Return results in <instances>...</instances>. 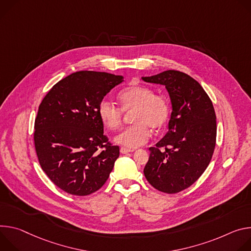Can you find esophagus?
Segmentation results:
<instances>
[{
    "label": "esophagus",
    "mask_w": 251,
    "mask_h": 251,
    "mask_svg": "<svg viewBox=\"0 0 251 251\" xmlns=\"http://www.w3.org/2000/svg\"><path fill=\"white\" fill-rule=\"evenodd\" d=\"M120 151H121L122 153H127V152L133 151V150H131V149H126V148H121Z\"/></svg>",
    "instance_id": "obj_1"
}]
</instances>
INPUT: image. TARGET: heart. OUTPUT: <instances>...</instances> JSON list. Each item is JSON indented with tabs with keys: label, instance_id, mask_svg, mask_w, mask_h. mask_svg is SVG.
Listing matches in <instances>:
<instances>
[{
	"label": "heart",
	"instance_id": "1",
	"mask_svg": "<svg viewBox=\"0 0 251 251\" xmlns=\"http://www.w3.org/2000/svg\"><path fill=\"white\" fill-rule=\"evenodd\" d=\"M121 107L108 100H101L98 106V115L103 126L116 130L121 127L124 113H131L132 126L125 128L115 141L124 147L134 149L145 145L151 136V129H161L169 121L170 102L163 95L146 86L134 85L123 90L119 96Z\"/></svg>",
	"mask_w": 251,
	"mask_h": 251
}]
</instances>
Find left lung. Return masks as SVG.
<instances>
[{"mask_svg": "<svg viewBox=\"0 0 251 251\" xmlns=\"http://www.w3.org/2000/svg\"><path fill=\"white\" fill-rule=\"evenodd\" d=\"M143 79L165 86L173 104L169 131L150 148L144 174L157 190L177 193L196 182L211 160L215 111L200 82L182 72L164 71Z\"/></svg>", "mask_w": 251, "mask_h": 251, "instance_id": "1", "label": "left lung"}]
</instances>
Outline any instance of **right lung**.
<instances>
[{"mask_svg":"<svg viewBox=\"0 0 251 251\" xmlns=\"http://www.w3.org/2000/svg\"><path fill=\"white\" fill-rule=\"evenodd\" d=\"M122 75L79 71L49 91L35 120L34 143L48 177L62 190L89 196L107 180L120 148L103 134L98 106Z\"/></svg>","mask_w":251,"mask_h":251,"instance_id":"obj_1","label":"right lung"}]
</instances>
